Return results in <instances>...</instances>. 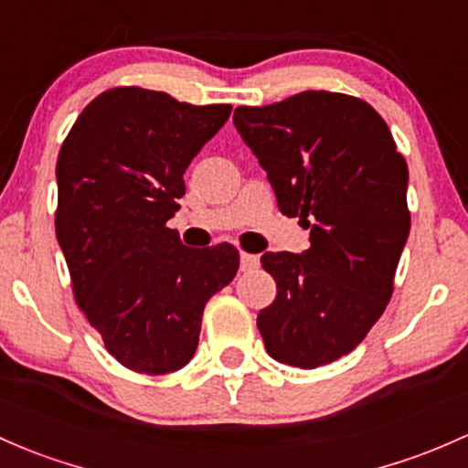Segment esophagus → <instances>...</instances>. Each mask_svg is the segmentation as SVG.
I'll use <instances>...</instances> for the list:
<instances>
[{
  "label": "esophagus",
  "mask_w": 468,
  "mask_h": 468,
  "mask_svg": "<svg viewBox=\"0 0 468 468\" xmlns=\"http://www.w3.org/2000/svg\"><path fill=\"white\" fill-rule=\"evenodd\" d=\"M256 268H259V256L240 252V270H243V272H252Z\"/></svg>",
  "instance_id": "esophagus-1"
}]
</instances>
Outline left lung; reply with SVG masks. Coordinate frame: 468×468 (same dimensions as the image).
<instances>
[{"label":"left lung","mask_w":468,"mask_h":468,"mask_svg":"<svg viewBox=\"0 0 468 468\" xmlns=\"http://www.w3.org/2000/svg\"><path fill=\"white\" fill-rule=\"evenodd\" d=\"M234 127L268 172L281 214L310 229L301 254L261 256L276 299L256 325L272 359L319 368L355 350L393 294L410 232L409 167L381 115L344 93L239 107Z\"/></svg>","instance_id":"1"}]
</instances>
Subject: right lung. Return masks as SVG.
I'll list each match as a JSON object with an SVG mask.
<instances>
[{
	"label": "right lung",
	"instance_id": "right-lung-1",
	"mask_svg": "<svg viewBox=\"0 0 468 468\" xmlns=\"http://www.w3.org/2000/svg\"><path fill=\"white\" fill-rule=\"evenodd\" d=\"M229 113V104L194 107L118 87L80 113L59 149L55 236L75 301L135 373L189 364L205 303L239 270L234 245L187 248L167 228L185 196V169Z\"/></svg>",
	"mask_w": 468,
	"mask_h": 468
}]
</instances>
